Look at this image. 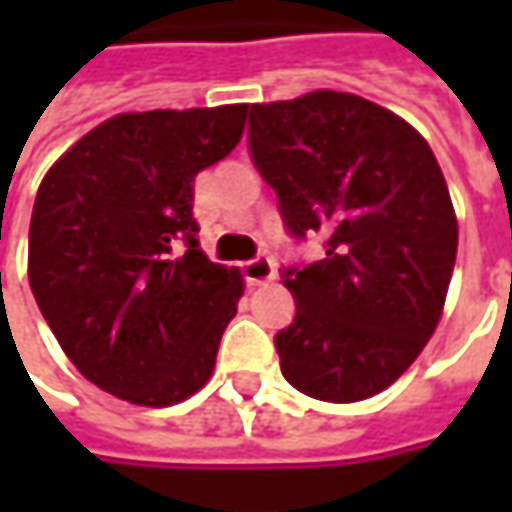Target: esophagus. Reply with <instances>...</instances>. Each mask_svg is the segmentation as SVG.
Returning <instances> with one entry per match:
<instances>
[{
    "mask_svg": "<svg viewBox=\"0 0 512 512\" xmlns=\"http://www.w3.org/2000/svg\"><path fill=\"white\" fill-rule=\"evenodd\" d=\"M242 273H245L247 285H267V282L276 276L273 262H270L267 256H256V259L245 262V265H242Z\"/></svg>",
    "mask_w": 512,
    "mask_h": 512,
    "instance_id": "obj_1",
    "label": "esophagus"
}]
</instances>
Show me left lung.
Here are the masks:
<instances>
[{"label": "left lung", "instance_id": "1", "mask_svg": "<svg viewBox=\"0 0 512 512\" xmlns=\"http://www.w3.org/2000/svg\"><path fill=\"white\" fill-rule=\"evenodd\" d=\"M250 159L290 236L325 259L285 267L293 325L276 333L282 376L322 402H362L396 382L442 319L459 225L442 168L382 105L313 90L250 105Z\"/></svg>", "mask_w": 512, "mask_h": 512}]
</instances>
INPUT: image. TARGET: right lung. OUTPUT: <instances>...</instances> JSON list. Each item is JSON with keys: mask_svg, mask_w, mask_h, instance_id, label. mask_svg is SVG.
<instances>
[{"mask_svg": "<svg viewBox=\"0 0 512 512\" xmlns=\"http://www.w3.org/2000/svg\"><path fill=\"white\" fill-rule=\"evenodd\" d=\"M247 108L119 113L39 185L33 299L76 370L116 399L168 407L213 373L242 276L202 253L193 179L239 145Z\"/></svg>", "mask_w": 512, "mask_h": 512, "instance_id": "1", "label": "right lung"}]
</instances>
